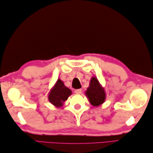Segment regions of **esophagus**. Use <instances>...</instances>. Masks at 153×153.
<instances>
[{"instance_id":"esophagus-1","label":"esophagus","mask_w":153,"mask_h":153,"mask_svg":"<svg viewBox=\"0 0 153 153\" xmlns=\"http://www.w3.org/2000/svg\"><path fill=\"white\" fill-rule=\"evenodd\" d=\"M74 92L76 94H77V95H80L81 93H82V89H76L74 91Z\"/></svg>"}]
</instances>
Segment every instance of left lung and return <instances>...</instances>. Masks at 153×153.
I'll return each mask as SVG.
<instances>
[{
	"label": "left lung",
	"mask_w": 153,
	"mask_h": 153,
	"mask_svg": "<svg viewBox=\"0 0 153 153\" xmlns=\"http://www.w3.org/2000/svg\"><path fill=\"white\" fill-rule=\"evenodd\" d=\"M85 95L89 102L94 106H99L105 102L106 93L105 89L100 85L96 77H93L90 80L89 86L87 89Z\"/></svg>",
	"instance_id": "1"
}]
</instances>
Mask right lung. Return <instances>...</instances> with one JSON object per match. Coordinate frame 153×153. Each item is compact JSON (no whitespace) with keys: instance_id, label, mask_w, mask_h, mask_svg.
<instances>
[{"instance_id":"right-lung-1","label":"right lung","mask_w":153,"mask_h":153,"mask_svg":"<svg viewBox=\"0 0 153 153\" xmlns=\"http://www.w3.org/2000/svg\"><path fill=\"white\" fill-rule=\"evenodd\" d=\"M71 95V91L64 85L62 81L58 79L48 93V99L52 105L60 108Z\"/></svg>"}]
</instances>
